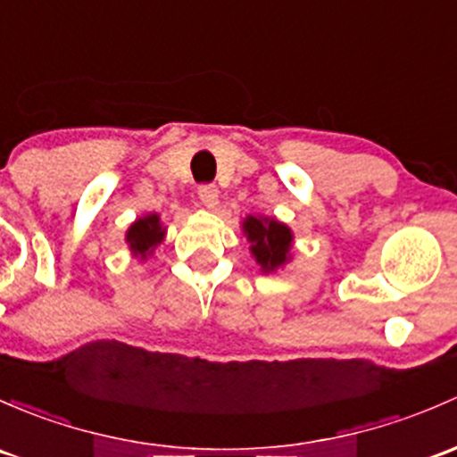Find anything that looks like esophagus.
Listing matches in <instances>:
<instances>
[{
	"mask_svg": "<svg viewBox=\"0 0 457 457\" xmlns=\"http://www.w3.org/2000/svg\"><path fill=\"white\" fill-rule=\"evenodd\" d=\"M199 199L204 201L205 208H216L219 205V188L212 184L199 186Z\"/></svg>",
	"mask_w": 457,
	"mask_h": 457,
	"instance_id": "34e87169",
	"label": "esophagus"
}]
</instances>
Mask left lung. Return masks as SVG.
<instances>
[{
    "label": "left lung",
    "instance_id": "left-lung-1",
    "mask_svg": "<svg viewBox=\"0 0 457 457\" xmlns=\"http://www.w3.org/2000/svg\"><path fill=\"white\" fill-rule=\"evenodd\" d=\"M243 232L252 243L249 252L265 273L276 271L291 261L293 232L280 220L249 214L243 220Z\"/></svg>",
    "mask_w": 457,
    "mask_h": 457
}]
</instances>
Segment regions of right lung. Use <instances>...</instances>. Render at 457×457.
Instances as JSON below:
<instances>
[{
  "mask_svg": "<svg viewBox=\"0 0 457 457\" xmlns=\"http://www.w3.org/2000/svg\"><path fill=\"white\" fill-rule=\"evenodd\" d=\"M166 237V229L162 228L160 214H146L142 219H137L136 223H131V228L127 229V243L131 247V252L136 256H140L142 261L146 256H151L153 249L157 247Z\"/></svg>",
  "mask_w": 457,
  "mask_h": 457,
  "instance_id": "right-lung-1",
  "label": "right lung"
}]
</instances>
